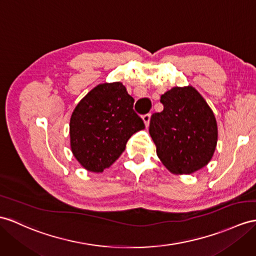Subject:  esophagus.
<instances>
[{
  "mask_svg": "<svg viewBox=\"0 0 256 256\" xmlns=\"http://www.w3.org/2000/svg\"><path fill=\"white\" fill-rule=\"evenodd\" d=\"M142 120H143V122H144L146 126L148 127V124H150V120H151V114H146V115H143Z\"/></svg>",
  "mask_w": 256,
  "mask_h": 256,
  "instance_id": "34e87169",
  "label": "esophagus"
}]
</instances>
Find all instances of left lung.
I'll return each instance as SVG.
<instances>
[{
	"label": "left lung",
	"mask_w": 256,
	"mask_h": 256,
	"mask_svg": "<svg viewBox=\"0 0 256 256\" xmlns=\"http://www.w3.org/2000/svg\"><path fill=\"white\" fill-rule=\"evenodd\" d=\"M164 110L154 113L148 132L168 170L190 175L206 166L217 144L213 110L193 86H174L160 96Z\"/></svg>",
	"instance_id": "8db88e82"
}]
</instances>
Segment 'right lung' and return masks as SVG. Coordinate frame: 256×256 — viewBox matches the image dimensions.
Returning a JSON list of instances; mask_svg holds the SVG:
<instances>
[{
  "label": "right lung",
  "instance_id": "1",
  "mask_svg": "<svg viewBox=\"0 0 256 256\" xmlns=\"http://www.w3.org/2000/svg\"><path fill=\"white\" fill-rule=\"evenodd\" d=\"M134 100L122 82L96 86L74 108L70 122L74 156L86 170L102 172L120 156L144 122L134 110Z\"/></svg>",
  "mask_w": 256,
  "mask_h": 256
}]
</instances>
